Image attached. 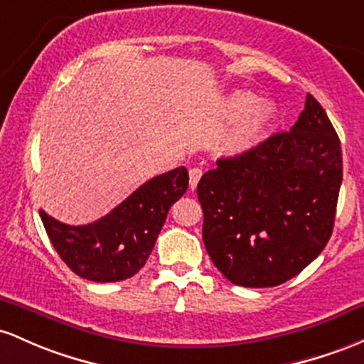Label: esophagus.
I'll return each mask as SVG.
<instances>
[{
	"instance_id": "1",
	"label": "esophagus",
	"mask_w": 364,
	"mask_h": 364,
	"mask_svg": "<svg viewBox=\"0 0 364 364\" xmlns=\"http://www.w3.org/2000/svg\"><path fill=\"white\" fill-rule=\"evenodd\" d=\"M201 177H203V170L198 168V166H194V168L189 170V186H191V189H196V187H198V183H199V181H201Z\"/></svg>"
}]
</instances>
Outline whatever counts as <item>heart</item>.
Wrapping results in <instances>:
<instances>
[{
  "label": "heart",
  "mask_w": 364,
  "mask_h": 364,
  "mask_svg": "<svg viewBox=\"0 0 364 364\" xmlns=\"http://www.w3.org/2000/svg\"><path fill=\"white\" fill-rule=\"evenodd\" d=\"M223 113L235 124L223 137L222 151L227 156H242L258 146L273 118V106L255 103L247 92H234L227 97Z\"/></svg>",
  "instance_id": "1"
}]
</instances>
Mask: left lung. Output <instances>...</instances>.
<instances>
[{
  "label": "left lung",
  "mask_w": 364,
  "mask_h": 364,
  "mask_svg": "<svg viewBox=\"0 0 364 364\" xmlns=\"http://www.w3.org/2000/svg\"><path fill=\"white\" fill-rule=\"evenodd\" d=\"M341 183V141L308 94L289 132L220 158L199 181L203 240L215 267L242 287L291 280L328 242Z\"/></svg>",
  "instance_id": "1"
}]
</instances>
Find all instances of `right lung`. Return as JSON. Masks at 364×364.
<instances>
[{"label":"right lung","instance_id":"1","mask_svg":"<svg viewBox=\"0 0 364 364\" xmlns=\"http://www.w3.org/2000/svg\"><path fill=\"white\" fill-rule=\"evenodd\" d=\"M189 186L186 166L142 183L103 218L87 225H67L39 210L48 237L60 258L91 282L130 279L148 261L170 206Z\"/></svg>","mask_w":364,"mask_h":364}]
</instances>
